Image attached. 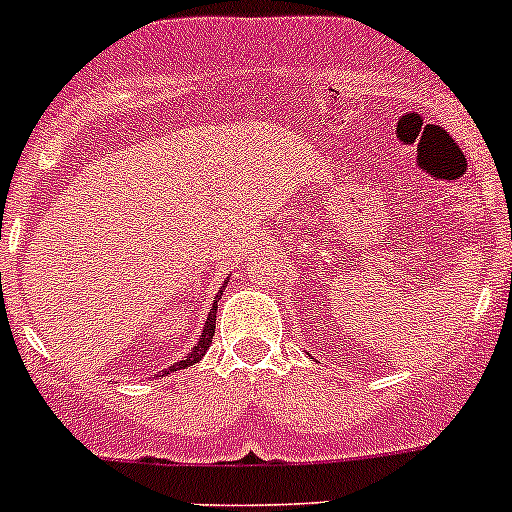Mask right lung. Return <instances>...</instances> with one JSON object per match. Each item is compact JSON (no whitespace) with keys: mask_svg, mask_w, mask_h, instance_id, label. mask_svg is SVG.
I'll list each match as a JSON object with an SVG mask.
<instances>
[{"mask_svg":"<svg viewBox=\"0 0 512 512\" xmlns=\"http://www.w3.org/2000/svg\"><path fill=\"white\" fill-rule=\"evenodd\" d=\"M225 285H227V282H225ZM225 285L220 287V292H218V294H215V299H213V312L208 314V322H205V327H203V334H200L198 344H195V347L190 349V354L185 356L183 361H178V364H173V366H170V369H165L163 374H168V371H178V369H185V366H193V364H198V361L203 359V356H205V352H208V349H210V344H213V337H215V314H218V299H220V294H223Z\"/></svg>","mask_w":512,"mask_h":512,"instance_id":"obj_1","label":"right lung"}]
</instances>
